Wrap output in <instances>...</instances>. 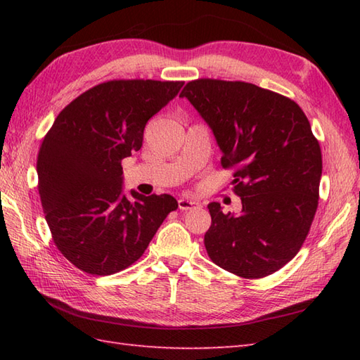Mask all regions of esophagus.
I'll return each instance as SVG.
<instances>
[{"label":"esophagus","instance_id":"34e87169","mask_svg":"<svg viewBox=\"0 0 360 360\" xmlns=\"http://www.w3.org/2000/svg\"><path fill=\"white\" fill-rule=\"evenodd\" d=\"M198 204L196 201H192V200H186V198H181V200L178 201V207H179V210H190V209H195V207H198Z\"/></svg>","mask_w":360,"mask_h":360}]
</instances>
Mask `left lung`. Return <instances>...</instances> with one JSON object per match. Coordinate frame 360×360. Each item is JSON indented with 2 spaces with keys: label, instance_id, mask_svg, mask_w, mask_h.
I'll return each mask as SVG.
<instances>
[{
  "label": "left lung",
  "instance_id": "left-lung-1",
  "mask_svg": "<svg viewBox=\"0 0 360 360\" xmlns=\"http://www.w3.org/2000/svg\"><path fill=\"white\" fill-rule=\"evenodd\" d=\"M179 97L210 127L221 165L236 168L240 215L207 205L210 259L243 278L281 269L307 240L319 204L322 151L308 117L290 98L246 82L193 80Z\"/></svg>",
  "mask_w": 360,
  "mask_h": 360
}]
</instances>
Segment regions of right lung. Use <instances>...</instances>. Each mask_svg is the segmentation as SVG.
<instances>
[{
    "instance_id": "1",
    "label": "right lung",
    "mask_w": 360,
    "mask_h": 360,
    "mask_svg": "<svg viewBox=\"0 0 360 360\" xmlns=\"http://www.w3.org/2000/svg\"><path fill=\"white\" fill-rule=\"evenodd\" d=\"M184 82L110 80L65 106L37 159L38 192L57 249L80 271L111 275L142 257L178 209L172 195L124 193L122 159Z\"/></svg>"
}]
</instances>
